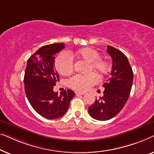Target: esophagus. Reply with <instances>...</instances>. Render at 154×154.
<instances>
[{
  "label": "esophagus",
  "mask_w": 154,
  "mask_h": 154,
  "mask_svg": "<svg viewBox=\"0 0 154 154\" xmlns=\"http://www.w3.org/2000/svg\"><path fill=\"white\" fill-rule=\"evenodd\" d=\"M75 94H80V95H84V94H86V93L82 92V91H75Z\"/></svg>",
  "instance_id": "esophagus-1"
}]
</instances>
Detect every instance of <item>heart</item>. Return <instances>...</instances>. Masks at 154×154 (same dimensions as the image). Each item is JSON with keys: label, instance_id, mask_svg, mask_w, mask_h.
Returning a JSON list of instances; mask_svg holds the SVG:
<instances>
[{"label": "heart", "instance_id": "heart-1", "mask_svg": "<svg viewBox=\"0 0 154 154\" xmlns=\"http://www.w3.org/2000/svg\"><path fill=\"white\" fill-rule=\"evenodd\" d=\"M73 56L88 63V72L93 71L99 77H103L110 71V64L107 60L100 58V54L95 49L86 47L77 51ZM56 70L62 75H68L73 70L72 58L66 52H62L55 60ZM98 77L94 73L82 75H76L68 80V85L76 91H86L98 82Z\"/></svg>", "mask_w": 154, "mask_h": 154}]
</instances>
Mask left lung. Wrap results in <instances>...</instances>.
<instances>
[{
    "label": "left lung",
    "instance_id": "8db88e82",
    "mask_svg": "<svg viewBox=\"0 0 154 154\" xmlns=\"http://www.w3.org/2000/svg\"><path fill=\"white\" fill-rule=\"evenodd\" d=\"M107 52L112 59L111 77L103 85L104 96L88 107L90 116L99 121L111 119L119 113L129 98L133 81V70L124 54L111 46H107Z\"/></svg>",
    "mask_w": 154,
    "mask_h": 154
}]
</instances>
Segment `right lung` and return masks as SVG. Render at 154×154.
Masks as SVG:
<instances>
[{"mask_svg":"<svg viewBox=\"0 0 154 154\" xmlns=\"http://www.w3.org/2000/svg\"><path fill=\"white\" fill-rule=\"evenodd\" d=\"M64 47L63 43L45 45L27 60L23 79L26 95L35 111L48 119L63 116L75 96L72 90H64L60 95L53 90L59 81L54 55Z\"/></svg>","mask_w":154,"mask_h":154,"instance_id":"obj_1","label":"right lung"}]
</instances>
